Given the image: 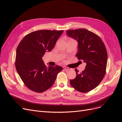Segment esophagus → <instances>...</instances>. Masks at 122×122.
<instances>
[{"mask_svg":"<svg viewBox=\"0 0 122 122\" xmlns=\"http://www.w3.org/2000/svg\"><path fill=\"white\" fill-rule=\"evenodd\" d=\"M63 68L65 70H69L71 69V68H69V67H66V66H63Z\"/></svg>","mask_w":122,"mask_h":122,"instance_id":"obj_1","label":"esophagus"}]
</instances>
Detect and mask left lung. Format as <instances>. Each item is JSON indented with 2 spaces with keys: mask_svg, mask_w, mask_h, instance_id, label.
<instances>
[{
  "mask_svg": "<svg viewBox=\"0 0 122 122\" xmlns=\"http://www.w3.org/2000/svg\"><path fill=\"white\" fill-rule=\"evenodd\" d=\"M66 34L77 41L76 56L87 64L82 72L75 69L76 76L70 80V84L80 92H89L97 87L105 76L107 61L105 45L99 36L86 29L69 30Z\"/></svg>",
  "mask_w": 122,
  "mask_h": 122,
  "instance_id": "8db88e82",
  "label": "left lung"
}]
</instances>
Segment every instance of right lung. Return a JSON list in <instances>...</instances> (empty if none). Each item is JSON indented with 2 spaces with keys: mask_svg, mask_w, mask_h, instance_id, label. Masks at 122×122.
<instances>
[{
  "mask_svg": "<svg viewBox=\"0 0 122 122\" xmlns=\"http://www.w3.org/2000/svg\"><path fill=\"white\" fill-rule=\"evenodd\" d=\"M63 30H41L31 32L23 38L16 51L15 66L26 87L42 93L52 87L57 74L63 69L56 65L46 66L42 59L50 52Z\"/></svg>",
  "mask_w": 122,
  "mask_h": 122,
  "instance_id": "obj_1",
  "label": "right lung"
}]
</instances>
